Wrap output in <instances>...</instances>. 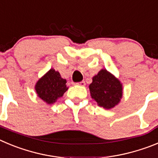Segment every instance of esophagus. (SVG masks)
<instances>
[{"instance_id": "obj_1", "label": "esophagus", "mask_w": 158, "mask_h": 158, "mask_svg": "<svg viewBox=\"0 0 158 158\" xmlns=\"http://www.w3.org/2000/svg\"><path fill=\"white\" fill-rule=\"evenodd\" d=\"M76 84L79 85V86H85V82H84V81H82V82H77Z\"/></svg>"}]
</instances>
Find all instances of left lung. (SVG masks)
I'll list each match as a JSON object with an SVG mask.
<instances>
[{"label":"left lung","instance_id":"obj_1","mask_svg":"<svg viewBox=\"0 0 158 158\" xmlns=\"http://www.w3.org/2000/svg\"><path fill=\"white\" fill-rule=\"evenodd\" d=\"M89 87L92 98L99 106L107 109L117 105L123 95L120 82L106 69H102L94 76Z\"/></svg>","mask_w":158,"mask_h":158}]
</instances>
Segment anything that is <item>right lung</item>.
Masks as SVG:
<instances>
[{"mask_svg": "<svg viewBox=\"0 0 158 158\" xmlns=\"http://www.w3.org/2000/svg\"><path fill=\"white\" fill-rule=\"evenodd\" d=\"M67 81L60 77V75L54 69H50L35 86L38 96L48 104L54 103L57 98L63 96L68 88Z\"/></svg>", "mask_w": 158, "mask_h": 158, "instance_id": "obj_1", "label": "right lung"}]
</instances>
